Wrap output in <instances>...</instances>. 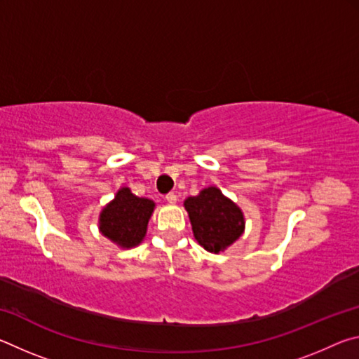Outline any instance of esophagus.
Wrapping results in <instances>:
<instances>
[{
	"instance_id": "obj_1",
	"label": "esophagus",
	"mask_w": 359,
	"mask_h": 359,
	"mask_svg": "<svg viewBox=\"0 0 359 359\" xmlns=\"http://www.w3.org/2000/svg\"><path fill=\"white\" fill-rule=\"evenodd\" d=\"M166 201L169 204H175V203H177V194H175V193H168L166 194Z\"/></svg>"
}]
</instances>
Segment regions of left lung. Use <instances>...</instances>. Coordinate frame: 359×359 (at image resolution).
<instances>
[{
	"mask_svg": "<svg viewBox=\"0 0 359 359\" xmlns=\"http://www.w3.org/2000/svg\"><path fill=\"white\" fill-rule=\"evenodd\" d=\"M194 239L204 250L218 255L238 241L245 231L244 212L220 188H203L184 201Z\"/></svg>",
	"mask_w": 359,
	"mask_h": 359,
	"instance_id": "left-lung-1",
	"label": "left lung"
}]
</instances>
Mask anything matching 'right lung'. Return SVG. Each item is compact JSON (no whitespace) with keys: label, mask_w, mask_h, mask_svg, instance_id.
I'll return each instance as SVG.
<instances>
[{"label":"right lung","mask_w":359,"mask_h":359,"mask_svg":"<svg viewBox=\"0 0 359 359\" xmlns=\"http://www.w3.org/2000/svg\"><path fill=\"white\" fill-rule=\"evenodd\" d=\"M154 210L155 203L151 199L139 198L128 187H121L100 212V233L125 250L137 247L147 234Z\"/></svg>","instance_id":"add662e5"}]
</instances>
